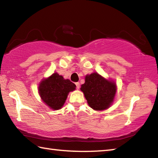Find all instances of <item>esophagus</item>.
Wrapping results in <instances>:
<instances>
[{
    "mask_svg": "<svg viewBox=\"0 0 158 158\" xmlns=\"http://www.w3.org/2000/svg\"><path fill=\"white\" fill-rule=\"evenodd\" d=\"M75 85H76L77 89H79V88H80V84H79V82L75 83Z\"/></svg>",
    "mask_w": 158,
    "mask_h": 158,
    "instance_id": "esophagus-1",
    "label": "esophagus"
}]
</instances>
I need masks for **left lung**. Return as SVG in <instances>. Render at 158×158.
I'll return each mask as SVG.
<instances>
[{"label": "left lung", "mask_w": 158, "mask_h": 158, "mask_svg": "<svg viewBox=\"0 0 158 158\" xmlns=\"http://www.w3.org/2000/svg\"><path fill=\"white\" fill-rule=\"evenodd\" d=\"M116 89L114 81L105 79L97 73L87 74L81 87L90 107L96 111L105 110L111 105Z\"/></svg>", "instance_id": "left-lung-1"}]
</instances>
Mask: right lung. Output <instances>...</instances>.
<instances>
[{
  "mask_svg": "<svg viewBox=\"0 0 158 158\" xmlns=\"http://www.w3.org/2000/svg\"><path fill=\"white\" fill-rule=\"evenodd\" d=\"M76 85L55 73L42 79L39 85V94L42 101L53 110L62 108L69 93L75 90Z\"/></svg>",
  "mask_w": 158,
  "mask_h": 158,
  "instance_id": "add662e5",
  "label": "right lung"
}]
</instances>
